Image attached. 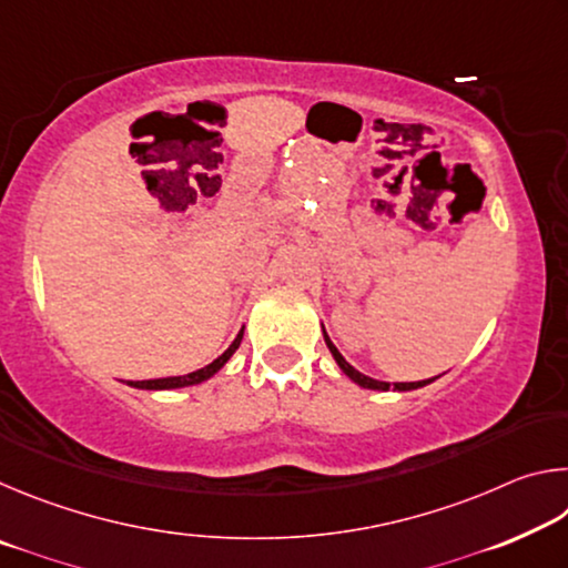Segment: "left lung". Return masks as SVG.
<instances>
[{"instance_id":"8db88e82","label":"left lung","mask_w":568,"mask_h":568,"mask_svg":"<svg viewBox=\"0 0 568 568\" xmlns=\"http://www.w3.org/2000/svg\"><path fill=\"white\" fill-rule=\"evenodd\" d=\"M323 341H325V345H328V351H331V355H333V361L338 363V368L345 373V376H348L355 386H361V388H368V390H398V393H403V390H416V388H423V386H428V383H434L436 378H428V381H416V383H386V381H376V378H371V376H365V373H361V371H355L353 365L343 358L341 355V351L335 348L333 345V341L328 338V333H325V328H323Z\"/></svg>"}]
</instances>
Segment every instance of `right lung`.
Listing matches in <instances>:
<instances>
[{
    "mask_svg": "<svg viewBox=\"0 0 568 568\" xmlns=\"http://www.w3.org/2000/svg\"><path fill=\"white\" fill-rule=\"evenodd\" d=\"M243 333L245 328H240V333L235 335V341L230 343V348L217 355V358L213 363H207L205 368L200 371H192L187 373V376H172V378H155V381H130L128 386L132 388H140V390H172V388H187V386H200V383H205L215 376V373H220L225 368V363L233 358V353L240 348V341H243Z\"/></svg>",
    "mask_w": 568,
    "mask_h": 568,
    "instance_id": "add662e5",
    "label": "right lung"
}]
</instances>
